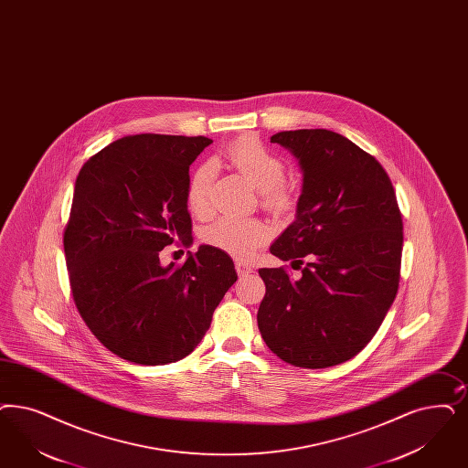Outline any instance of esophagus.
Segmentation results:
<instances>
[{"label": "esophagus", "instance_id": "34e87169", "mask_svg": "<svg viewBox=\"0 0 468 468\" xmlns=\"http://www.w3.org/2000/svg\"><path fill=\"white\" fill-rule=\"evenodd\" d=\"M235 270H237V273H239V276L242 278V276H247V274L252 273L254 270L249 266V264H245V262H235Z\"/></svg>", "mask_w": 468, "mask_h": 468}]
</instances>
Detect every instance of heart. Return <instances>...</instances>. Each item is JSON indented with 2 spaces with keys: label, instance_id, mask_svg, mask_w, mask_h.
I'll return each instance as SVG.
<instances>
[{
  "label": "heart",
  "instance_id": "heart-1",
  "mask_svg": "<svg viewBox=\"0 0 468 468\" xmlns=\"http://www.w3.org/2000/svg\"><path fill=\"white\" fill-rule=\"evenodd\" d=\"M225 159L261 192L262 206L282 212L293 202L292 190L283 183L285 164L254 136H243L225 150ZM214 167L210 162L197 165L186 183V206L195 216H206L210 209V188ZM271 229L258 219L219 218L202 233L204 240L237 258H249L266 242Z\"/></svg>",
  "mask_w": 468,
  "mask_h": 468
}]
</instances>
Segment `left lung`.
Returning a JSON list of instances; mask_svg holds the SVG:
<instances>
[{"instance_id": "8db88e82", "label": "left lung", "mask_w": 468, "mask_h": 468, "mask_svg": "<svg viewBox=\"0 0 468 468\" xmlns=\"http://www.w3.org/2000/svg\"><path fill=\"white\" fill-rule=\"evenodd\" d=\"M271 144L299 161L303 192L295 221L270 250L301 276L259 270L266 285L259 332L285 363L335 367L363 351L396 299L401 212L380 162L339 133L282 131Z\"/></svg>"}]
</instances>
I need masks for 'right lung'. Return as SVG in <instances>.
Segmentation results:
<instances>
[{
    "mask_svg": "<svg viewBox=\"0 0 468 468\" xmlns=\"http://www.w3.org/2000/svg\"><path fill=\"white\" fill-rule=\"evenodd\" d=\"M212 140L134 134L105 146L76 179L65 226V262L76 307L113 355L167 365L190 355L237 282L233 261L200 245L181 266L162 249L192 243L190 165Z\"/></svg>",
    "mask_w": 468,
    "mask_h": 468,
    "instance_id": "right-lung-1",
    "label": "right lung"
}]
</instances>
